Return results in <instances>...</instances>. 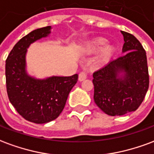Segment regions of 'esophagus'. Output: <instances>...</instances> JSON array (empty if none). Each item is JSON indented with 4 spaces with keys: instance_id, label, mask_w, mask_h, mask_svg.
<instances>
[{
    "instance_id": "esophagus-1",
    "label": "esophagus",
    "mask_w": 154,
    "mask_h": 154,
    "mask_svg": "<svg viewBox=\"0 0 154 154\" xmlns=\"http://www.w3.org/2000/svg\"><path fill=\"white\" fill-rule=\"evenodd\" d=\"M88 74H89V71L88 70H83L80 73H79V76H78V79L80 82L82 81H84L88 76Z\"/></svg>"
}]
</instances>
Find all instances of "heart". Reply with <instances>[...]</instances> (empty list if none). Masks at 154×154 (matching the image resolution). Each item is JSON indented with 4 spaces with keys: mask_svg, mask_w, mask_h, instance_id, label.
Wrapping results in <instances>:
<instances>
[{
    "mask_svg": "<svg viewBox=\"0 0 154 154\" xmlns=\"http://www.w3.org/2000/svg\"><path fill=\"white\" fill-rule=\"evenodd\" d=\"M106 44V40L105 38H97V40L91 42L87 46V51L89 54H95L100 51L104 45ZM114 53V48L111 46H106L101 50V57L104 60L110 58Z\"/></svg>",
    "mask_w": 154,
    "mask_h": 154,
    "instance_id": "1",
    "label": "heart"
}]
</instances>
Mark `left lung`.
I'll use <instances>...</instances> for the list:
<instances>
[{"instance_id": "8db88e82", "label": "left lung", "mask_w": 154, "mask_h": 154, "mask_svg": "<svg viewBox=\"0 0 154 154\" xmlns=\"http://www.w3.org/2000/svg\"><path fill=\"white\" fill-rule=\"evenodd\" d=\"M125 54L93 73L94 100L109 116L135 111L145 97L149 85L144 48L131 34L121 31ZM122 73V75L119 76Z\"/></svg>"}]
</instances>
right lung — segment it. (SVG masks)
I'll use <instances>...</instances> for the list:
<instances>
[{
    "label": "right lung",
    "instance_id": "obj_1",
    "mask_svg": "<svg viewBox=\"0 0 154 154\" xmlns=\"http://www.w3.org/2000/svg\"><path fill=\"white\" fill-rule=\"evenodd\" d=\"M51 26L37 29L13 47L5 60V83L9 100L20 116L35 124H45L63 110L78 75L37 80L25 72V54L30 44L50 33Z\"/></svg>",
    "mask_w": 154,
    "mask_h": 154
}]
</instances>
